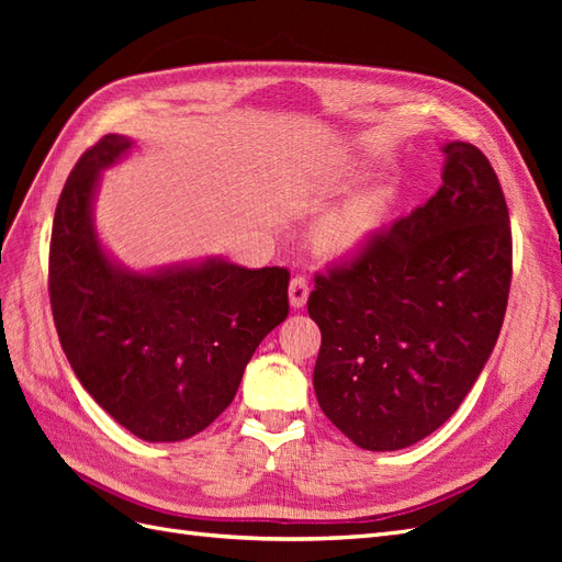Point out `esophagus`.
<instances>
[{"label": "esophagus", "mask_w": 562, "mask_h": 562, "mask_svg": "<svg viewBox=\"0 0 562 562\" xmlns=\"http://www.w3.org/2000/svg\"><path fill=\"white\" fill-rule=\"evenodd\" d=\"M310 297V283L304 277H295L291 281V288H288V300H291V307L293 310H302L304 304H307Z\"/></svg>", "instance_id": "esophagus-1"}]
</instances>
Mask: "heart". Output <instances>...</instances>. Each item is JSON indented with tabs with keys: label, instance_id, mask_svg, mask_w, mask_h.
<instances>
[{
	"label": "heart",
	"instance_id": "1",
	"mask_svg": "<svg viewBox=\"0 0 562 562\" xmlns=\"http://www.w3.org/2000/svg\"><path fill=\"white\" fill-rule=\"evenodd\" d=\"M391 199H394L391 187L380 184L339 203L318 223V248L333 258H349V255L366 250L384 227Z\"/></svg>",
	"mask_w": 562,
	"mask_h": 562
}]
</instances>
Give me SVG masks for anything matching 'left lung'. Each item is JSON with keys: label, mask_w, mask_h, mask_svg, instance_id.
I'll use <instances>...</instances> for the list:
<instances>
[{"label": "left lung", "mask_w": 562, "mask_h": 562, "mask_svg": "<svg viewBox=\"0 0 562 562\" xmlns=\"http://www.w3.org/2000/svg\"><path fill=\"white\" fill-rule=\"evenodd\" d=\"M443 184L349 265L316 277L314 391L351 443L391 452L446 424L497 345L512 225L479 147L446 143Z\"/></svg>", "instance_id": "1"}]
</instances>
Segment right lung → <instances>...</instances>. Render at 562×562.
Here are the masks:
<instances>
[{
	"instance_id": "1",
	"label": "right lung",
	"mask_w": 562,
	"mask_h": 562,
	"mask_svg": "<svg viewBox=\"0 0 562 562\" xmlns=\"http://www.w3.org/2000/svg\"><path fill=\"white\" fill-rule=\"evenodd\" d=\"M133 149L110 133L67 178L50 232L48 295L63 351L103 411L149 443H176L225 411L255 349L288 316V271L209 255L131 269L103 244V173Z\"/></svg>"
}]
</instances>
